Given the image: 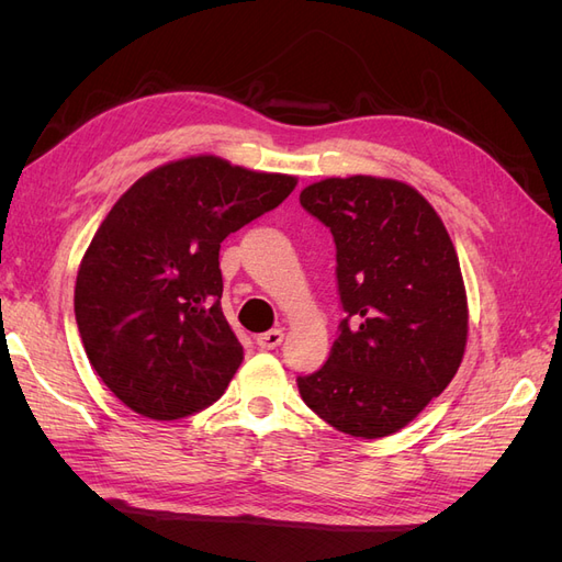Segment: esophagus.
<instances>
[{
	"label": "esophagus",
	"instance_id": "34e87169",
	"mask_svg": "<svg viewBox=\"0 0 562 562\" xmlns=\"http://www.w3.org/2000/svg\"><path fill=\"white\" fill-rule=\"evenodd\" d=\"M255 342H258V347L260 349H265V351H269V349H277V347H281V342H283V330H269V333H262V335H258L255 337Z\"/></svg>",
	"mask_w": 562,
	"mask_h": 562
}]
</instances>
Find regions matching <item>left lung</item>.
I'll use <instances>...</instances> for the list:
<instances>
[{
    "instance_id": "obj_1",
    "label": "left lung",
    "mask_w": 562,
    "mask_h": 562,
    "mask_svg": "<svg viewBox=\"0 0 562 562\" xmlns=\"http://www.w3.org/2000/svg\"><path fill=\"white\" fill-rule=\"evenodd\" d=\"M300 203L333 232L347 312L326 366L297 378L300 396L342 434H396L464 359L467 288L450 234L415 187L391 178H326Z\"/></svg>"
}]
</instances>
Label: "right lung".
Returning <instances> with one entry per match:
<instances>
[{
    "instance_id": "right-lung-1",
    "label": "right lung",
    "mask_w": 562,
    "mask_h": 562,
    "mask_svg": "<svg viewBox=\"0 0 562 562\" xmlns=\"http://www.w3.org/2000/svg\"><path fill=\"white\" fill-rule=\"evenodd\" d=\"M295 184L199 155L116 199L81 258L75 316L93 370L133 413L180 419L225 394L244 347L220 307V244Z\"/></svg>"
}]
</instances>
